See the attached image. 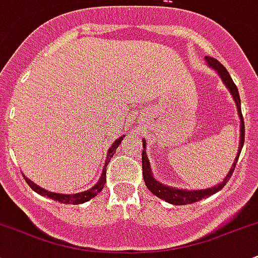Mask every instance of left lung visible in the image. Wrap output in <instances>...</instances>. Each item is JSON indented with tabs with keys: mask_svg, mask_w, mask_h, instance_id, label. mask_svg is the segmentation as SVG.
<instances>
[{
	"mask_svg": "<svg viewBox=\"0 0 258 258\" xmlns=\"http://www.w3.org/2000/svg\"><path fill=\"white\" fill-rule=\"evenodd\" d=\"M205 60H207V64L211 69L216 70L219 75H220L221 80L224 81V84L226 85V88L229 89L230 94L232 95V99L235 100V104L237 106V112L238 117H240L241 122V128H240V147H238L236 158L234 159V163H232V167L230 168L229 173L226 174V177L224 178V180L221 181L218 185H214L211 188L208 189H199V190H186V189H177L172 188V186L164 185V184L159 183L156 178L153 177L151 170V164L150 161L147 158V154H146V141L143 140V151H142V169H143V179H145V183L147 185V188L150 189L156 197L161 198V199L165 200L167 203H170L173 205H186V204H193V203L199 202V200L204 199V198L210 197V195L215 194L216 191L221 190L225 186V184L227 183L230 178H231L232 173H234L235 167H236L238 156H240L241 150L243 147V142H245V124H243V117L242 112H241V100H240V94H238V90L235 85V83L232 81L231 77H230L229 72L225 69V67L222 65L220 61H218L216 59L211 58V56H205Z\"/></svg>",
	"mask_w": 258,
	"mask_h": 258,
	"instance_id": "1",
	"label": "left lung"
}]
</instances>
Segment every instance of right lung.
<instances>
[{
    "label": "right lung",
    "mask_w": 258,
    "mask_h": 258,
    "mask_svg": "<svg viewBox=\"0 0 258 258\" xmlns=\"http://www.w3.org/2000/svg\"><path fill=\"white\" fill-rule=\"evenodd\" d=\"M124 136H122L120 138H117V140L115 141V142L112 143V146H111L110 148H108L107 151V157H106V163L104 164V169H102V173H101V177H100V180L97 181L96 184L93 186L91 189H89V190H85V191H81V193H77V194H56V193H53V191H48L45 190V189L40 188L39 185H37L36 183H33V181L31 180V179H28L26 177V175L23 174V177L26 178V181L28 183V185L31 186L32 189H33L34 191L38 194L43 195V197H48L50 198V199L53 200H56V202L59 203H63V204H83V203L85 202H89L90 199H93L94 197H96L97 194L100 193V191L104 189V185L105 183H106V167H107V163L110 162L111 157L113 156V153H115L116 148L120 146L121 141L123 140Z\"/></svg>",
    "instance_id": "right-lung-1"
}]
</instances>
